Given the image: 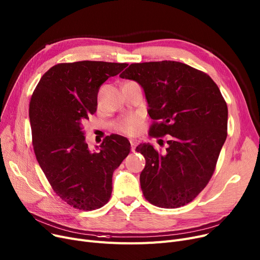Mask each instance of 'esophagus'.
Returning <instances> with one entry per match:
<instances>
[{
  "instance_id": "obj_1",
  "label": "esophagus",
  "mask_w": 260,
  "mask_h": 260,
  "mask_svg": "<svg viewBox=\"0 0 260 260\" xmlns=\"http://www.w3.org/2000/svg\"><path fill=\"white\" fill-rule=\"evenodd\" d=\"M138 145V142L136 140H131V147H132V152H135L136 146Z\"/></svg>"
}]
</instances>
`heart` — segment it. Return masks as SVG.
<instances>
[{
  "label": "heart",
  "instance_id": "b5f03b06",
  "mask_svg": "<svg viewBox=\"0 0 260 260\" xmlns=\"http://www.w3.org/2000/svg\"><path fill=\"white\" fill-rule=\"evenodd\" d=\"M142 121L138 116H128L124 119H121L116 123L115 128L117 132L126 135V136H135L141 129Z\"/></svg>",
  "mask_w": 260,
  "mask_h": 260
}]
</instances>
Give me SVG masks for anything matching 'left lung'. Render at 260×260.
I'll return each mask as SVG.
<instances>
[{"mask_svg": "<svg viewBox=\"0 0 260 260\" xmlns=\"http://www.w3.org/2000/svg\"><path fill=\"white\" fill-rule=\"evenodd\" d=\"M122 79L141 85L154 122L152 137L169 135L166 154L143 143L140 184L159 208H180L207 186L226 139L228 106L217 84L201 71L176 61L133 63Z\"/></svg>", "mask_w": 260, "mask_h": 260, "instance_id": "1", "label": "left lung"}]
</instances>
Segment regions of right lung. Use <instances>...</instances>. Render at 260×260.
<instances>
[{
	"label": "right lung",
	"mask_w": 260,
	"mask_h": 260,
	"mask_svg": "<svg viewBox=\"0 0 260 260\" xmlns=\"http://www.w3.org/2000/svg\"><path fill=\"white\" fill-rule=\"evenodd\" d=\"M126 63L80 61L60 63L43 75L29 103L32 145L52 189L75 209L102 208L112 195L114 171L131 151L119 135L105 137L89 151L83 123L97 111L100 86Z\"/></svg>",
	"instance_id": "add662e5"
}]
</instances>
